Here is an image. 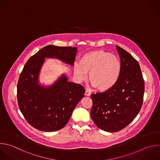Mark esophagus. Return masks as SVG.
<instances>
[{
	"label": "esophagus",
	"instance_id": "esophagus-1",
	"mask_svg": "<svg viewBox=\"0 0 160 160\" xmlns=\"http://www.w3.org/2000/svg\"><path fill=\"white\" fill-rule=\"evenodd\" d=\"M85 95L87 96H89L91 95V92H90L89 91L86 90V91H85Z\"/></svg>",
	"mask_w": 160,
	"mask_h": 160
}]
</instances>
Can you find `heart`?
<instances>
[{
  "mask_svg": "<svg viewBox=\"0 0 160 160\" xmlns=\"http://www.w3.org/2000/svg\"><path fill=\"white\" fill-rule=\"evenodd\" d=\"M121 63L116 56L103 50H97L84 54L80 64H75L74 73L79 81H84L89 72L92 86L100 91L112 89L118 82L121 73Z\"/></svg>",
  "mask_w": 160,
  "mask_h": 160,
  "instance_id": "1",
  "label": "heart"
}]
</instances>
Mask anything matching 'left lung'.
<instances>
[{"mask_svg": "<svg viewBox=\"0 0 160 160\" xmlns=\"http://www.w3.org/2000/svg\"><path fill=\"white\" fill-rule=\"evenodd\" d=\"M116 48L122 67L118 82L109 91L91 96L92 119L99 129L111 132L124 128L136 117L144 92V81L138 62L122 48Z\"/></svg>", "mask_w": 160, "mask_h": 160, "instance_id": "8db88e82", "label": "left lung"}]
</instances>
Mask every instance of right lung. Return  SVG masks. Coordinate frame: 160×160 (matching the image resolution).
<instances>
[{"mask_svg":"<svg viewBox=\"0 0 160 160\" xmlns=\"http://www.w3.org/2000/svg\"><path fill=\"white\" fill-rule=\"evenodd\" d=\"M77 52V48L49 45L31 57L25 64L18 83V102L26 121L36 129L48 132L62 129L84 97V87L69 82L64 74L48 87L39 82L45 58H56L73 66Z\"/></svg>","mask_w":160,"mask_h":160,"instance_id":"right-lung-1","label":"right lung"}]
</instances>
